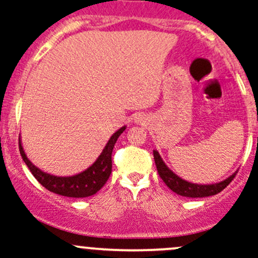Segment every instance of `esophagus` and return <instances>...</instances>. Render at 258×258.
Returning <instances> with one entry per match:
<instances>
[{
  "instance_id": "esophagus-1",
  "label": "esophagus",
  "mask_w": 258,
  "mask_h": 258,
  "mask_svg": "<svg viewBox=\"0 0 258 258\" xmlns=\"http://www.w3.org/2000/svg\"><path fill=\"white\" fill-rule=\"evenodd\" d=\"M135 121H136L137 122V123H140V124H143V123H145V117H143V116L142 115H141V116H138V117H136V120H135Z\"/></svg>"
}]
</instances>
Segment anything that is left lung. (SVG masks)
Listing matches in <instances>:
<instances>
[{"instance_id":"1","label":"left lung","mask_w":258,"mask_h":258,"mask_svg":"<svg viewBox=\"0 0 258 258\" xmlns=\"http://www.w3.org/2000/svg\"><path fill=\"white\" fill-rule=\"evenodd\" d=\"M153 157L154 162H156L157 170H158L159 177L162 178V180L164 181L165 185L169 189H172L174 193L181 197L185 198H205V197H211V195H215L220 193L222 189L226 188L230 184V181L234 179L236 175L237 170L235 173H232L230 177L224 179L222 181L214 184H195L190 183V181H186L180 177H178L174 172L168 168V165L164 163V161L162 159L161 154L158 153V151H153Z\"/></svg>"}]
</instances>
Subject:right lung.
I'll return each instance as SVG.
<instances>
[{
  "label": "right lung",
  "mask_w": 258,
  "mask_h": 258,
  "mask_svg": "<svg viewBox=\"0 0 258 258\" xmlns=\"http://www.w3.org/2000/svg\"><path fill=\"white\" fill-rule=\"evenodd\" d=\"M124 130H126V126L121 127L110 137L101 154L97 157L96 161L90 167L86 168L81 173H78L75 175H69V177H58V175L43 172L42 169H39L32 163L28 157H27L26 152L23 150V146H22L21 135L18 143H20V152L24 163L29 168L34 178L45 189H48L51 193L63 195V197L86 198L96 194L107 181L111 174V169H112L111 154H112L113 146H115L116 141L121 136Z\"/></svg>",
  "instance_id": "1"
}]
</instances>
